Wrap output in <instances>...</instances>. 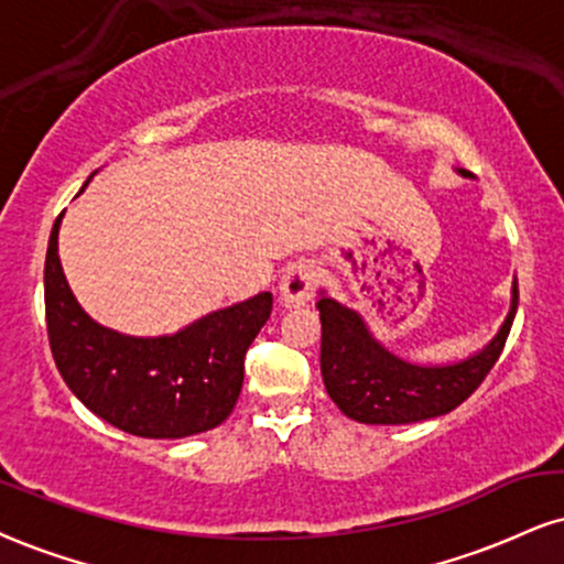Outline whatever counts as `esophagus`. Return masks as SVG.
I'll list each match as a JSON object with an SVG mask.
<instances>
[{
    "label": "esophagus",
    "mask_w": 564,
    "mask_h": 564,
    "mask_svg": "<svg viewBox=\"0 0 564 564\" xmlns=\"http://www.w3.org/2000/svg\"><path fill=\"white\" fill-rule=\"evenodd\" d=\"M315 264L310 262H294L289 264L286 273L281 278V307H296V304H304L312 300V291H315Z\"/></svg>",
    "instance_id": "1"
}]
</instances>
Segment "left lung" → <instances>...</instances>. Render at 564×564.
<instances>
[{
    "label": "left lung",
    "instance_id": "8db88e82",
    "mask_svg": "<svg viewBox=\"0 0 564 564\" xmlns=\"http://www.w3.org/2000/svg\"><path fill=\"white\" fill-rule=\"evenodd\" d=\"M470 178L467 171H457ZM321 372L328 397L344 415L365 425H406L438 417L459 406L497 365L518 312V278L510 312L497 336L470 357L420 365L393 355L378 341L365 317L321 291Z\"/></svg>",
    "mask_w": 564,
    "mask_h": 564
}]
</instances>
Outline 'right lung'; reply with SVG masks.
Returning a JSON list of instances; mask_svg holds the SVG:
<instances>
[{"label":"right lung","instance_id":"obj_1","mask_svg":"<svg viewBox=\"0 0 564 564\" xmlns=\"http://www.w3.org/2000/svg\"><path fill=\"white\" fill-rule=\"evenodd\" d=\"M63 215L46 249L44 304L52 357L67 389L105 423L141 438H186L217 429L234 412L243 355L268 323L273 294L260 291L175 334H120L94 321L67 286L57 254Z\"/></svg>","mask_w":564,"mask_h":564}]
</instances>
